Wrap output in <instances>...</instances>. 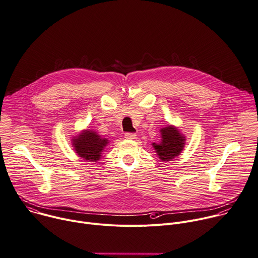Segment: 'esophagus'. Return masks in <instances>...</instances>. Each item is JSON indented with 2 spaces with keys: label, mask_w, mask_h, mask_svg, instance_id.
<instances>
[{
  "label": "esophagus",
  "mask_w": 258,
  "mask_h": 258,
  "mask_svg": "<svg viewBox=\"0 0 258 258\" xmlns=\"http://www.w3.org/2000/svg\"><path fill=\"white\" fill-rule=\"evenodd\" d=\"M124 138L126 140H135L136 139V134H134V133H125L124 134Z\"/></svg>",
  "instance_id": "obj_1"
}]
</instances>
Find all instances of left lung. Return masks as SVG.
Listing matches in <instances>:
<instances>
[{"label":"left lung","mask_w":258,"mask_h":258,"mask_svg":"<svg viewBox=\"0 0 258 258\" xmlns=\"http://www.w3.org/2000/svg\"><path fill=\"white\" fill-rule=\"evenodd\" d=\"M162 141L160 144H153L157 155L162 161H170L178 156L184 147L185 138L180 135L174 126L168 125L161 130Z\"/></svg>","instance_id":"8db88e82"}]
</instances>
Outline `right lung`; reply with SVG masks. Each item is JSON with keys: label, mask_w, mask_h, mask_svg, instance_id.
Wrapping results in <instances>:
<instances>
[{"label": "right lung", "mask_w": 258, "mask_h": 258, "mask_svg": "<svg viewBox=\"0 0 258 258\" xmlns=\"http://www.w3.org/2000/svg\"><path fill=\"white\" fill-rule=\"evenodd\" d=\"M107 143L108 140L103 139L95 132L88 130L83 132L73 141L76 153L84 160L92 162H96L100 159L101 153Z\"/></svg>", "instance_id": "right-lung-1"}]
</instances>
